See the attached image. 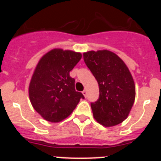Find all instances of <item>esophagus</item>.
Segmentation results:
<instances>
[{
	"instance_id": "obj_1",
	"label": "esophagus",
	"mask_w": 161,
	"mask_h": 161,
	"mask_svg": "<svg viewBox=\"0 0 161 161\" xmlns=\"http://www.w3.org/2000/svg\"><path fill=\"white\" fill-rule=\"evenodd\" d=\"M82 93H83V95L85 97H87V90H86V89H85V90L82 92Z\"/></svg>"
}]
</instances>
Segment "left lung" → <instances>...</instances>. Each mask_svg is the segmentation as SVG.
I'll return each mask as SVG.
<instances>
[{"mask_svg":"<svg viewBox=\"0 0 161 161\" xmlns=\"http://www.w3.org/2000/svg\"><path fill=\"white\" fill-rule=\"evenodd\" d=\"M84 60L99 86V98L91 103L98 123L109 127L128 117L136 98L133 77L123 59L108 50L83 54Z\"/></svg>","mask_w":161,"mask_h":161,"instance_id":"8db88e82","label":"left lung"}]
</instances>
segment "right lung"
Masks as SVG:
<instances>
[{
    "label": "right lung",
    "instance_id": "add662e5",
    "mask_svg": "<svg viewBox=\"0 0 161 161\" xmlns=\"http://www.w3.org/2000/svg\"><path fill=\"white\" fill-rule=\"evenodd\" d=\"M81 56L80 52L55 48L38 61L30 82L29 97L34 109L45 120L63 121L84 98L69 75Z\"/></svg>",
    "mask_w": 161,
    "mask_h": 161
}]
</instances>
